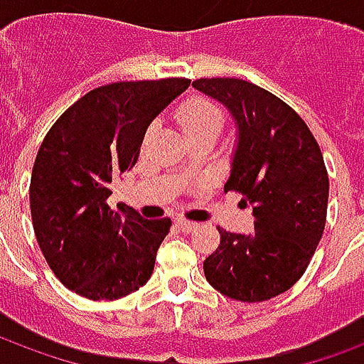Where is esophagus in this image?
Wrapping results in <instances>:
<instances>
[{
  "label": "esophagus",
  "mask_w": 364,
  "mask_h": 364,
  "mask_svg": "<svg viewBox=\"0 0 364 364\" xmlns=\"http://www.w3.org/2000/svg\"><path fill=\"white\" fill-rule=\"evenodd\" d=\"M175 222H177V226H179L183 232H193V230L197 228V224H195V222L187 220V218H177Z\"/></svg>",
  "instance_id": "obj_1"
}]
</instances>
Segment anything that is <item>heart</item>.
I'll use <instances>...</instances> for the list:
<instances>
[{"mask_svg": "<svg viewBox=\"0 0 364 364\" xmlns=\"http://www.w3.org/2000/svg\"><path fill=\"white\" fill-rule=\"evenodd\" d=\"M175 120L181 127L183 134L189 140H195L198 136L220 134L222 127L226 122V114L220 105H216L210 99L191 97L177 107Z\"/></svg>", "mask_w": 364, "mask_h": 364, "instance_id": "1", "label": "heart"}]
</instances>
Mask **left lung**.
Returning <instances> with one entry per match:
<instances>
[{
    "instance_id": "obj_1",
    "label": "left lung",
    "mask_w": 364,
    "mask_h": 364,
    "mask_svg": "<svg viewBox=\"0 0 364 364\" xmlns=\"http://www.w3.org/2000/svg\"><path fill=\"white\" fill-rule=\"evenodd\" d=\"M193 87L228 107L237 127L232 173L224 191L242 193L255 234L220 230L205 277L224 296L263 302L304 274L328 214L329 179L316 138L294 109L244 80L200 77Z\"/></svg>"
}]
</instances>
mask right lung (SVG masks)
Returning <instances> with one entry per match:
<instances>
[{
  "instance_id": "add662e5",
  "label": "right lung",
  "mask_w": 364,
  "mask_h": 364,
  "mask_svg": "<svg viewBox=\"0 0 364 364\" xmlns=\"http://www.w3.org/2000/svg\"><path fill=\"white\" fill-rule=\"evenodd\" d=\"M189 85L185 77L109 83L77 99L44 136L28 189L33 228L75 294L117 300L151 277L171 220H146L127 205L112 210L107 198L138 161L151 120Z\"/></svg>"
}]
</instances>
